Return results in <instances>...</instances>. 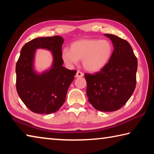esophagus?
Listing matches in <instances>:
<instances>
[{
    "mask_svg": "<svg viewBox=\"0 0 154 154\" xmlns=\"http://www.w3.org/2000/svg\"><path fill=\"white\" fill-rule=\"evenodd\" d=\"M75 77H76L77 78L82 77H83V72H82L77 71L76 75H75Z\"/></svg>",
    "mask_w": 154,
    "mask_h": 154,
    "instance_id": "obj_1",
    "label": "esophagus"
}]
</instances>
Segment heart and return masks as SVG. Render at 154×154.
<instances>
[{"label":"heart","mask_w":154,"mask_h":154,"mask_svg":"<svg viewBox=\"0 0 154 154\" xmlns=\"http://www.w3.org/2000/svg\"><path fill=\"white\" fill-rule=\"evenodd\" d=\"M113 52V46L108 40L83 38L72 43L70 49H62L61 56L69 65L76 64L82 60V66L85 71L96 72L108 64Z\"/></svg>","instance_id":"obj_1"}]
</instances>
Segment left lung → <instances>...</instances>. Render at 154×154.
I'll return each instance as SVG.
<instances>
[{"label": "left lung", "mask_w": 154, "mask_h": 154, "mask_svg": "<svg viewBox=\"0 0 154 154\" xmlns=\"http://www.w3.org/2000/svg\"><path fill=\"white\" fill-rule=\"evenodd\" d=\"M113 43V52L108 64L94 75L85 74L86 94L96 110L111 112L122 107L136 87L137 59L126 40L105 34Z\"/></svg>", "instance_id": "1"}]
</instances>
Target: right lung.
Instances as JSON below:
<instances>
[{"label": "right lung", "mask_w": 154, "mask_h": 154, "mask_svg": "<svg viewBox=\"0 0 154 154\" xmlns=\"http://www.w3.org/2000/svg\"><path fill=\"white\" fill-rule=\"evenodd\" d=\"M63 43L60 36L38 37L26 43L21 49L15 68L16 89L22 102L34 113H55L65 102L77 71L62 66ZM38 48L49 51L53 58L51 66L41 73L34 66L35 51Z\"/></svg>", "instance_id": "right-lung-1"}]
</instances>
